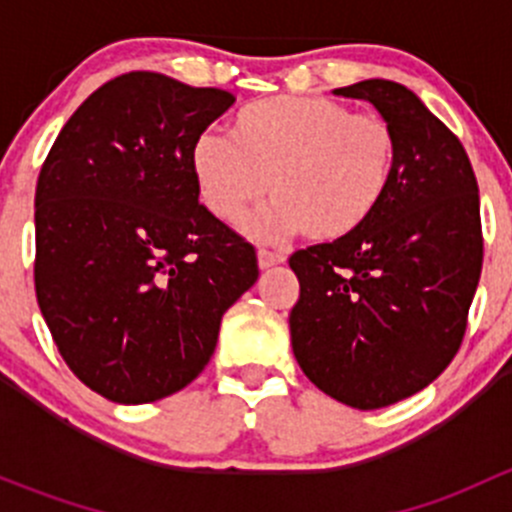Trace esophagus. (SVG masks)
I'll use <instances>...</instances> for the list:
<instances>
[{
    "mask_svg": "<svg viewBox=\"0 0 512 512\" xmlns=\"http://www.w3.org/2000/svg\"><path fill=\"white\" fill-rule=\"evenodd\" d=\"M285 260H287V257L282 255V252L265 250V247H262V250H257V265H260V270H270V267L282 265Z\"/></svg>",
    "mask_w": 512,
    "mask_h": 512,
    "instance_id": "34e87169",
    "label": "esophagus"
}]
</instances>
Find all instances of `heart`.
<instances>
[{
    "label": "heart",
    "instance_id": "obj_1",
    "mask_svg": "<svg viewBox=\"0 0 512 512\" xmlns=\"http://www.w3.org/2000/svg\"><path fill=\"white\" fill-rule=\"evenodd\" d=\"M396 158L399 141L386 118L319 96H272L237 113L232 138L200 133L190 170L200 203L223 223H240L270 188L275 200L247 220L250 235L277 242L307 230L327 242L376 213Z\"/></svg>",
    "mask_w": 512,
    "mask_h": 512
}]
</instances>
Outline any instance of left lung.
Segmentation results:
<instances>
[{
	"instance_id": "1",
	"label": "left lung",
	"mask_w": 512,
	"mask_h": 512,
	"mask_svg": "<svg viewBox=\"0 0 512 512\" xmlns=\"http://www.w3.org/2000/svg\"><path fill=\"white\" fill-rule=\"evenodd\" d=\"M334 94L374 103L399 158L359 230L289 257V332L317 389L371 411L426 389L461 347L483 267L480 198L466 148L414 91L369 79Z\"/></svg>"
}]
</instances>
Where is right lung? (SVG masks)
<instances>
[{
	"mask_svg": "<svg viewBox=\"0 0 512 512\" xmlns=\"http://www.w3.org/2000/svg\"><path fill=\"white\" fill-rule=\"evenodd\" d=\"M232 103L131 71L76 108L41 165L36 302L69 369L113 404L188 386L260 275L255 247L200 205L190 170L193 141Z\"/></svg>",
	"mask_w": 512,
	"mask_h": 512,
	"instance_id": "right-lung-1",
	"label": "right lung"
}]
</instances>
